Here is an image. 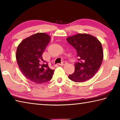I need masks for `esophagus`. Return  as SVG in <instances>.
I'll list each match as a JSON object with an SVG mask.
<instances>
[{"label":"esophagus","instance_id":"obj_1","mask_svg":"<svg viewBox=\"0 0 120 120\" xmlns=\"http://www.w3.org/2000/svg\"><path fill=\"white\" fill-rule=\"evenodd\" d=\"M66 64H67L66 62H63L61 63V64H59V66H64V65H65Z\"/></svg>","mask_w":120,"mask_h":120}]
</instances>
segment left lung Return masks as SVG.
<instances>
[{"label": "left lung", "instance_id": "left-lung-1", "mask_svg": "<svg viewBox=\"0 0 120 120\" xmlns=\"http://www.w3.org/2000/svg\"><path fill=\"white\" fill-rule=\"evenodd\" d=\"M67 41L77 51L79 62L74 72L68 78L75 82H84L96 74L102 63L103 51L101 42L90 34L79 33L70 36Z\"/></svg>", "mask_w": 120, "mask_h": 120}]
</instances>
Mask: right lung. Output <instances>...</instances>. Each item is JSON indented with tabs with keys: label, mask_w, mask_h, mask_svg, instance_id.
<instances>
[{
	"label": "right lung",
	"mask_w": 120,
	"mask_h": 120,
	"mask_svg": "<svg viewBox=\"0 0 120 120\" xmlns=\"http://www.w3.org/2000/svg\"><path fill=\"white\" fill-rule=\"evenodd\" d=\"M51 37L45 33H37L25 38L18 45L16 58L20 70L26 78L38 84L51 79L52 70L43 59L42 54Z\"/></svg>",
	"instance_id": "right-lung-1"
}]
</instances>
